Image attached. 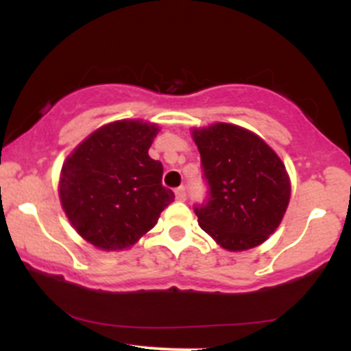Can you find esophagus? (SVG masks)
Masks as SVG:
<instances>
[{
	"mask_svg": "<svg viewBox=\"0 0 351 351\" xmlns=\"http://www.w3.org/2000/svg\"><path fill=\"white\" fill-rule=\"evenodd\" d=\"M175 196H176V199H178V201L186 199V188H184V186L176 188L175 189Z\"/></svg>",
	"mask_w": 351,
	"mask_h": 351,
	"instance_id": "1",
	"label": "esophagus"
}]
</instances>
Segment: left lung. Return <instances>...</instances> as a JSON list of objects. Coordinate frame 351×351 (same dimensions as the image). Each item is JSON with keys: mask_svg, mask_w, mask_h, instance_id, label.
Wrapping results in <instances>:
<instances>
[{"mask_svg": "<svg viewBox=\"0 0 351 351\" xmlns=\"http://www.w3.org/2000/svg\"><path fill=\"white\" fill-rule=\"evenodd\" d=\"M208 181L198 223L221 247L239 252L263 244L279 228L291 180L277 153L247 128L217 122L191 132Z\"/></svg>", "mask_w": 351, "mask_h": 351, "instance_id": "8db88e82", "label": "left lung"}]
</instances>
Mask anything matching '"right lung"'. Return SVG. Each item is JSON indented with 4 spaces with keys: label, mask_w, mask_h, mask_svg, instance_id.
<instances>
[{
    "label": "right lung",
    "mask_w": 351,
    "mask_h": 351,
    "mask_svg": "<svg viewBox=\"0 0 351 351\" xmlns=\"http://www.w3.org/2000/svg\"><path fill=\"white\" fill-rule=\"evenodd\" d=\"M158 125L115 120L92 132L66 158L59 198L87 243L122 251L147 234L175 201L162 184L163 165L148 155Z\"/></svg>",
    "instance_id": "right-lung-1"
}]
</instances>
